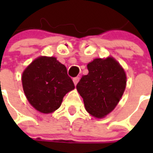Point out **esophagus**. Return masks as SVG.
<instances>
[{"mask_svg": "<svg viewBox=\"0 0 153 153\" xmlns=\"http://www.w3.org/2000/svg\"><path fill=\"white\" fill-rule=\"evenodd\" d=\"M79 79H80V78H79V77H78V76L74 77V79H73V82H74V85H75V86H76L77 83L79 82Z\"/></svg>", "mask_w": 153, "mask_h": 153, "instance_id": "obj_1", "label": "esophagus"}]
</instances>
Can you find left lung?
Here are the masks:
<instances>
[{"mask_svg":"<svg viewBox=\"0 0 153 153\" xmlns=\"http://www.w3.org/2000/svg\"><path fill=\"white\" fill-rule=\"evenodd\" d=\"M76 88L83 98L86 111L102 118L116 107L126 86V75L114 58L95 59L87 65Z\"/></svg>","mask_w":153,"mask_h":153,"instance_id":"left-lung-1","label":"left lung"}]
</instances>
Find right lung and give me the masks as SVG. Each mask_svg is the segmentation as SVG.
I'll list each match as a JSON object with an SVG mask.
<instances>
[{
    "label": "right lung",
    "instance_id": "add662e5",
    "mask_svg": "<svg viewBox=\"0 0 153 153\" xmlns=\"http://www.w3.org/2000/svg\"><path fill=\"white\" fill-rule=\"evenodd\" d=\"M23 89L35 109L49 114L59 108L65 94L74 89L67 68L56 58L41 56L22 74Z\"/></svg>",
    "mask_w": 153,
    "mask_h": 153
}]
</instances>
